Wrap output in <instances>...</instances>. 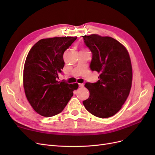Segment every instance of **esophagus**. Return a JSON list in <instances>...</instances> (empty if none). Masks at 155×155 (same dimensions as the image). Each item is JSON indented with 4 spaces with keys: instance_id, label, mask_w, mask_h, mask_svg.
Instances as JSON below:
<instances>
[{
    "instance_id": "1",
    "label": "esophagus",
    "mask_w": 155,
    "mask_h": 155,
    "mask_svg": "<svg viewBox=\"0 0 155 155\" xmlns=\"http://www.w3.org/2000/svg\"><path fill=\"white\" fill-rule=\"evenodd\" d=\"M84 86V85H83V83H79V87H83Z\"/></svg>"
}]
</instances>
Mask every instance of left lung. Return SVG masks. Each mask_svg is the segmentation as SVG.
<instances>
[{
  "instance_id": "1",
  "label": "left lung",
  "mask_w": 155,
  "mask_h": 155,
  "mask_svg": "<svg viewBox=\"0 0 155 155\" xmlns=\"http://www.w3.org/2000/svg\"><path fill=\"white\" fill-rule=\"evenodd\" d=\"M82 37L92 54L91 69L100 74L96 83H85L90 96L83 104L94 116L109 118L121 109L129 94L133 79L129 54L112 37L97 34Z\"/></svg>"
}]
</instances>
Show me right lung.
I'll use <instances>...</instances> for the list:
<instances>
[{"label": "right lung", "mask_w": 155, "mask_h": 155, "mask_svg": "<svg viewBox=\"0 0 155 155\" xmlns=\"http://www.w3.org/2000/svg\"><path fill=\"white\" fill-rule=\"evenodd\" d=\"M76 37L43 39L28 54L23 72V86L28 101L34 110L45 117L62 112L78 88V83L58 81L64 66L63 54Z\"/></svg>", "instance_id": "right-lung-1"}]
</instances>
